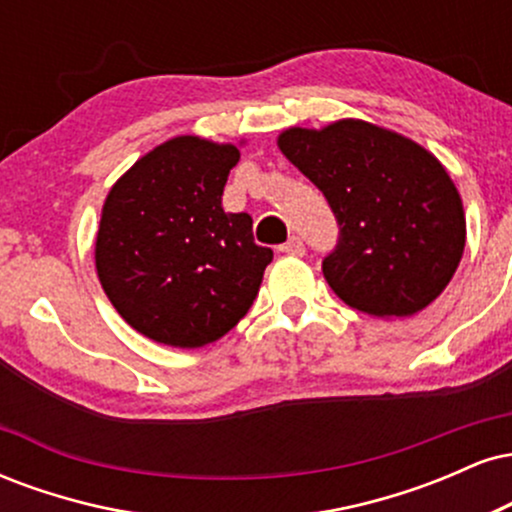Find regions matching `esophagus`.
Listing matches in <instances>:
<instances>
[{
  "mask_svg": "<svg viewBox=\"0 0 512 512\" xmlns=\"http://www.w3.org/2000/svg\"><path fill=\"white\" fill-rule=\"evenodd\" d=\"M279 250L286 252V255H293V257H303L305 255V245H303V240L298 238V236H291L284 245H281Z\"/></svg>",
  "mask_w": 512,
  "mask_h": 512,
  "instance_id": "1",
  "label": "esophagus"
}]
</instances>
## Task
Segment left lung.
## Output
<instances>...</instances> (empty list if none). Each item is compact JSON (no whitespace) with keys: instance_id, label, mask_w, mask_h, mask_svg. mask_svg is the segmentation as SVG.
Wrapping results in <instances>:
<instances>
[{"instance_id":"1","label":"left lung","mask_w":512,"mask_h":512,"mask_svg":"<svg viewBox=\"0 0 512 512\" xmlns=\"http://www.w3.org/2000/svg\"><path fill=\"white\" fill-rule=\"evenodd\" d=\"M281 154L322 192L339 223L322 260L332 291L373 317L424 310L462 260L467 221L460 192L431 151L363 120L289 127Z\"/></svg>"}]
</instances>
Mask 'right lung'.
Segmentation results:
<instances>
[{"mask_svg":"<svg viewBox=\"0 0 512 512\" xmlns=\"http://www.w3.org/2000/svg\"><path fill=\"white\" fill-rule=\"evenodd\" d=\"M240 151L173 137L139 158L105 197L96 272L129 327L158 344L197 349L238 325L274 252L250 214L221 207Z\"/></svg>","mask_w":512,"mask_h":512,"instance_id":"right-lung-1","label":"right lung"}]
</instances>
